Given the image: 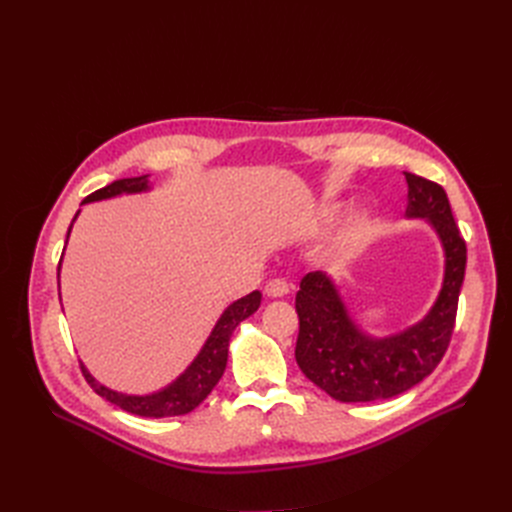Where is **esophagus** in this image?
<instances>
[{
    "mask_svg": "<svg viewBox=\"0 0 512 512\" xmlns=\"http://www.w3.org/2000/svg\"><path fill=\"white\" fill-rule=\"evenodd\" d=\"M265 292H267V297H271V299H282L290 292V284L286 280H280V277H277V280H271L265 286Z\"/></svg>",
    "mask_w": 512,
    "mask_h": 512,
    "instance_id": "1",
    "label": "esophagus"
}]
</instances>
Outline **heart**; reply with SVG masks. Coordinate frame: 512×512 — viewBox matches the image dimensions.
Listing matches in <instances>:
<instances>
[{"label":"heart","mask_w":512,"mask_h":512,"mask_svg":"<svg viewBox=\"0 0 512 512\" xmlns=\"http://www.w3.org/2000/svg\"><path fill=\"white\" fill-rule=\"evenodd\" d=\"M339 211H342V207H339V205H333V207H327V209H324L322 211V222H333L335 218H337V215H339ZM365 222H367V213H359V215H356V228H361V226H365Z\"/></svg>","instance_id":"1"}]
</instances>
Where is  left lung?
<instances>
[{
	"mask_svg": "<svg viewBox=\"0 0 512 512\" xmlns=\"http://www.w3.org/2000/svg\"><path fill=\"white\" fill-rule=\"evenodd\" d=\"M404 175L406 220H425L444 254L442 286L429 312L406 329L378 337L356 322L329 273H307L297 292V363L324 393L346 404L391 399L425 380L442 361L455 327L466 275V241L440 185L412 173Z\"/></svg>",
	"mask_w": 512,
	"mask_h": 512,
	"instance_id": "obj_1",
	"label": "left lung"
}]
</instances>
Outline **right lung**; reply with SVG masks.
I'll return each instance as SVG.
<instances>
[{"instance_id":"add662e5","label":"right lung","mask_w":512,"mask_h":512,"mask_svg":"<svg viewBox=\"0 0 512 512\" xmlns=\"http://www.w3.org/2000/svg\"><path fill=\"white\" fill-rule=\"evenodd\" d=\"M151 190H153V185L149 181V175L117 179L113 183H108L106 188L89 194L81 205L100 203V200L117 198L123 194H145ZM79 213H81V209L74 215V220L68 228V237H70V230H72L76 218H79ZM68 237H66V243H68ZM64 252H66V247H64ZM59 271H61V262H59ZM57 277H59V273H57ZM260 301H262L260 290H254L250 294H245V297L232 301L224 309L218 322H215V327L211 329L209 337L205 339L203 348H200V352L194 356V361L185 367L173 382H168L158 391L143 393V395L121 393L115 389H108L106 384L98 382L94 376L89 374V369L83 363H81V369H83L87 382L91 384V389H94L106 401H111V404L119 406L121 410L138 414V416H149V418L188 414L196 406L203 404L207 395L213 391V386L218 384L220 378L224 376V369L228 363L230 335L245 318H250L256 312V309L260 307Z\"/></svg>"}]
</instances>
